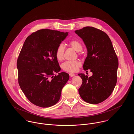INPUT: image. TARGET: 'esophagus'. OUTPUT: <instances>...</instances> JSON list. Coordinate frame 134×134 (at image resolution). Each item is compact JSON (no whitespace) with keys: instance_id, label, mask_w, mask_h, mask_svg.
I'll return each instance as SVG.
<instances>
[{"instance_id":"1","label":"esophagus","mask_w":134,"mask_h":134,"mask_svg":"<svg viewBox=\"0 0 134 134\" xmlns=\"http://www.w3.org/2000/svg\"><path fill=\"white\" fill-rule=\"evenodd\" d=\"M69 75H70V77H73L75 75L73 73H69Z\"/></svg>"}]
</instances>
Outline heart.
Masks as SVG:
<instances>
[{
	"label": "heart",
	"instance_id": "obj_1",
	"mask_svg": "<svg viewBox=\"0 0 134 134\" xmlns=\"http://www.w3.org/2000/svg\"><path fill=\"white\" fill-rule=\"evenodd\" d=\"M68 45L71 47L72 49L77 52H80L82 49V44L77 40H72L68 42ZM65 49L64 46L62 45H59L57 48L55 53V56L58 61H61L64 58ZM81 66V63L79 61H67L62 64V69L67 72H75L78 70L79 67Z\"/></svg>",
	"mask_w": 134,
	"mask_h": 134
}]
</instances>
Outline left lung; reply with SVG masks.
<instances>
[{
  "label": "left lung",
  "instance_id": "1",
  "mask_svg": "<svg viewBox=\"0 0 134 134\" xmlns=\"http://www.w3.org/2000/svg\"><path fill=\"white\" fill-rule=\"evenodd\" d=\"M75 32L82 39L87 55L83 69L90 70L92 76L78 75L82 80L79 93L85 102L97 104L107 99L115 88L117 81L119 61L108 35L92 26H86Z\"/></svg>",
  "mask_w": 134,
  "mask_h": 134
}]
</instances>
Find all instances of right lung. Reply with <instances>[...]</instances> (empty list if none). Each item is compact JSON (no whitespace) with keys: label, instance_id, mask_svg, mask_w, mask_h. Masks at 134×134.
<instances>
[{"label":"right lung","instance_id":"obj_1","mask_svg":"<svg viewBox=\"0 0 134 134\" xmlns=\"http://www.w3.org/2000/svg\"><path fill=\"white\" fill-rule=\"evenodd\" d=\"M68 35L49 29L32 33L24 42L17 60L19 86L34 104L48 108L56 104L69 75L59 72L56 58L58 47Z\"/></svg>","mask_w":134,"mask_h":134}]
</instances>
